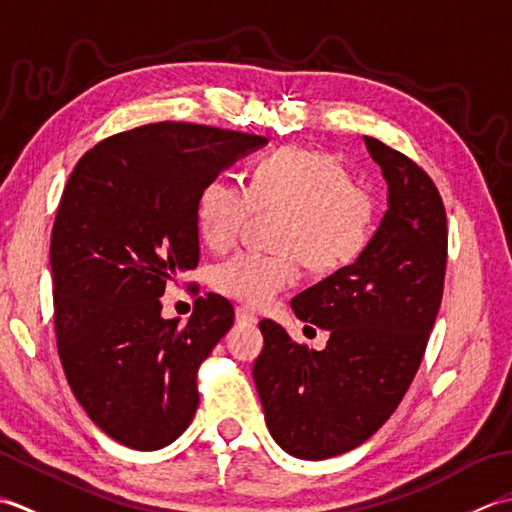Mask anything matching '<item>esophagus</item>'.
Returning <instances> with one entry per match:
<instances>
[{
  "label": "esophagus",
  "mask_w": 512,
  "mask_h": 512,
  "mask_svg": "<svg viewBox=\"0 0 512 512\" xmlns=\"http://www.w3.org/2000/svg\"><path fill=\"white\" fill-rule=\"evenodd\" d=\"M236 322H238V325H256L258 318L249 309L236 307Z\"/></svg>",
  "instance_id": "esophagus-1"
}]
</instances>
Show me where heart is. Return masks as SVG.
<instances>
[{
  "mask_svg": "<svg viewBox=\"0 0 512 512\" xmlns=\"http://www.w3.org/2000/svg\"><path fill=\"white\" fill-rule=\"evenodd\" d=\"M254 212L285 214L276 234L280 254H236L212 278L216 291L252 309L298 283L300 260L320 276L351 265L375 229L373 194L351 181L338 156L294 145L260 159L249 187L225 176L207 181L196 198L198 236L227 252Z\"/></svg>",
  "mask_w": 512,
  "mask_h": 512,
  "instance_id": "heart-1",
  "label": "heart"
}]
</instances>
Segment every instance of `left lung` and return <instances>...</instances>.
Wrapping results in <instances>:
<instances>
[{"label": "left lung", "mask_w": 512, "mask_h": 512, "mask_svg": "<svg viewBox=\"0 0 512 512\" xmlns=\"http://www.w3.org/2000/svg\"><path fill=\"white\" fill-rule=\"evenodd\" d=\"M389 187L387 212L356 263L291 300L302 322L329 331L322 351L271 320L254 382L276 444L327 460L367 442L398 409L440 311L446 212L431 176L409 156L364 137Z\"/></svg>", "instance_id": "obj_1"}]
</instances>
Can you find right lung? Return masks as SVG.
<instances>
[{"label": "right lung", "mask_w": 512, "mask_h": 512, "mask_svg": "<svg viewBox=\"0 0 512 512\" xmlns=\"http://www.w3.org/2000/svg\"><path fill=\"white\" fill-rule=\"evenodd\" d=\"M263 145L163 121L97 143L70 174L50 238L59 358L83 411L123 446L156 451L192 422L196 371L234 307L207 294L179 327L161 316V296L198 265L201 187Z\"/></svg>", "instance_id": "right-lung-1"}]
</instances>
